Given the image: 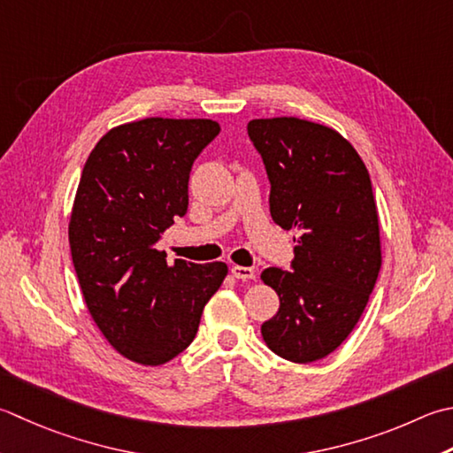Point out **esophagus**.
I'll use <instances>...</instances> for the list:
<instances>
[{
	"mask_svg": "<svg viewBox=\"0 0 453 453\" xmlns=\"http://www.w3.org/2000/svg\"><path fill=\"white\" fill-rule=\"evenodd\" d=\"M232 274L239 280H250L255 279V271L251 267H242V265H234Z\"/></svg>",
	"mask_w": 453,
	"mask_h": 453,
	"instance_id": "1",
	"label": "esophagus"
}]
</instances>
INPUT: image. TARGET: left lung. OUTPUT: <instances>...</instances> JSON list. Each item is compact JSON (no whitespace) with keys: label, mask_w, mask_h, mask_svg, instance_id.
Instances as JSON below:
<instances>
[{"label":"left lung","mask_w":453,"mask_h":453,"mask_svg":"<svg viewBox=\"0 0 453 453\" xmlns=\"http://www.w3.org/2000/svg\"><path fill=\"white\" fill-rule=\"evenodd\" d=\"M271 180V216L300 234L292 271L261 273L280 306L261 326L292 363L330 356L353 332L380 271L379 216L365 163L338 131L300 118L251 119Z\"/></svg>","instance_id":"8db88e82"}]
</instances>
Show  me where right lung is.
<instances>
[{"label": "right lung", "instance_id": "obj_1", "mask_svg": "<svg viewBox=\"0 0 453 453\" xmlns=\"http://www.w3.org/2000/svg\"><path fill=\"white\" fill-rule=\"evenodd\" d=\"M214 119L145 118L110 129L80 176L68 242L92 320L115 351L163 365L188 348L227 265L174 259L155 243L188 210L194 158Z\"/></svg>", "mask_w": 453, "mask_h": 453}]
</instances>
